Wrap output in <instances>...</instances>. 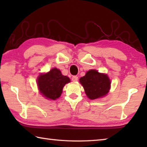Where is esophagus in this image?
<instances>
[{
  "label": "esophagus",
  "mask_w": 147,
  "mask_h": 147,
  "mask_svg": "<svg viewBox=\"0 0 147 147\" xmlns=\"http://www.w3.org/2000/svg\"><path fill=\"white\" fill-rule=\"evenodd\" d=\"M78 80V77L76 76H73V77H72V80H73V82H76L77 80Z\"/></svg>",
  "instance_id": "1"
}]
</instances>
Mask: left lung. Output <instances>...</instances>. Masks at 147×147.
Segmentation results:
<instances>
[{
  "label": "left lung",
  "instance_id": "obj_1",
  "mask_svg": "<svg viewBox=\"0 0 147 147\" xmlns=\"http://www.w3.org/2000/svg\"><path fill=\"white\" fill-rule=\"evenodd\" d=\"M88 97L91 100L106 96L110 89L111 82L106 74L100 73L94 69L88 71L86 75L80 78Z\"/></svg>",
  "mask_w": 147,
  "mask_h": 147
}]
</instances>
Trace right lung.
I'll return each instance as SVG.
<instances>
[{"instance_id":"obj_1","label":"right lung","mask_w":147,"mask_h":147,"mask_svg":"<svg viewBox=\"0 0 147 147\" xmlns=\"http://www.w3.org/2000/svg\"><path fill=\"white\" fill-rule=\"evenodd\" d=\"M69 82V77L63 76L57 68L52 69L45 74H41L37 79L40 93L46 98L54 100L61 96L63 87Z\"/></svg>"}]
</instances>
